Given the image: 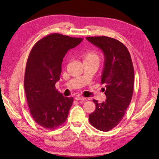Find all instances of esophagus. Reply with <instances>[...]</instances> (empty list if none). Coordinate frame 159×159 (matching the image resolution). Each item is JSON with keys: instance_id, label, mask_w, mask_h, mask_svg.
Segmentation results:
<instances>
[{"instance_id": "esophagus-1", "label": "esophagus", "mask_w": 159, "mask_h": 159, "mask_svg": "<svg viewBox=\"0 0 159 159\" xmlns=\"http://www.w3.org/2000/svg\"><path fill=\"white\" fill-rule=\"evenodd\" d=\"M86 98H84V97H82V96H76L75 97V100H85Z\"/></svg>"}]
</instances>
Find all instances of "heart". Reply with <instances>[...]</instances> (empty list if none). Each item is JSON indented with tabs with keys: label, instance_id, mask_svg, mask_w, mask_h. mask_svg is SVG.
<instances>
[{
	"label": "heart",
	"instance_id": "obj_1",
	"mask_svg": "<svg viewBox=\"0 0 159 159\" xmlns=\"http://www.w3.org/2000/svg\"><path fill=\"white\" fill-rule=\"evenodd\" d=\"M82 59L83 62H95V63H100V57L98 54L92 51V50H88L83 53Z\"/></svg>",
	"mask_w": 159,
	"mask_h": 159
}]
</instances>
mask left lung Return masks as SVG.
Listing matches in <instances>:
<instances>
[{
  "label": "left lung",
  "instance_id": "8db88e82",
  "mask_svg": "<svg viewBox=\"0 0 159 159\" xmlns=\"http://www.w3.org/2000/svg\"><path fill=\"white\" fill-rule=\"evenodd\" d=\"M87 39L102 50L105 57L101 82L106 101L96 104L89 116L90 124L96 129L112 130L123 119L133 97L134 72L128 50L119 40L107 36L87 37Z\"/></svg>",
  "mask_w": 159,
  "mask_h": 159
}]
</instances>
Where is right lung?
Here are the masks:
<instances>
[{
    "label": "right lung",
    "instance_id": "add662e5",
    "mask_svg": "<svg viewBox=\"0 0 159 159\" xmlns=\"http://www.w3.org/2000/svg\"><path fill=\"white\" fill-rule=\"evenodd\" d=\"M83 38L51 33L37 42L26 62L25 91L33 119L42 127L52 130L65 123L74 98L56 89L63 57Z\"/></svg>",
    "mask_w": 159,
    "mask_h": 159
}]
</instances>
